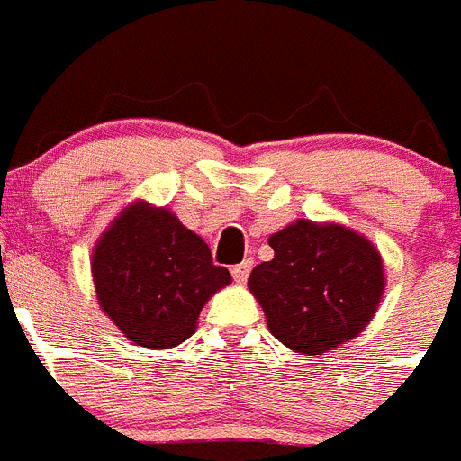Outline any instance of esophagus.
<instances>
[{"label": "esophagus", "instance_id": "1", "mask_svg": "<svg viewBox=\"0 0 461 461\" xmlns=\"http://www.w3.org/2000/svg\"><path fill=\"white\" fill-rule=\"evenodd\" d=\"M252 266H255V261H252V259H243V261H240V264H236L234 268H231V277H234L239 284H243L245 279H248V275H250Z\"/></svg>", "mask_w": 461, "mask_h": 461}]
</instances>
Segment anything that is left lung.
Returning a JSON list of instances; mask_svg holds the SVG:
<instances>
[{
    "instance_id": "obj_1",
    "label": "left lung",
    "mask_w": 461,
    "mask_h": 461,
    "mask_svg": "<svg viewBox=\"0 0 461 461\" xmlns=\"http://www.w3.org/2000/svg\"><path fill=\"white\" fill-rule=\"evenodd\" d=\"M268 243L275 257L255 266L248 286L284 346L321 355L371 322L384 294V266L366 236L300 218Z\"/></svg>"
}]
</instances>
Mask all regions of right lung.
<instances>
[{"instance_id": "obj_1", "label": "right lung", "mask_w": 461, "mask_h": 461, "mask_svg": "<svg viewBox=\"0 0 461 461\" xmlns=\"http://www.w3.org/2000/svg\"><path fill=\"white\" fill-rule=\"evenodd\" d=\"M90 270L102 312L129 341L152 350L186 341L206 300L231 282L195 231L143 200L100 236Z\"/></svg>"}]
</instances>
